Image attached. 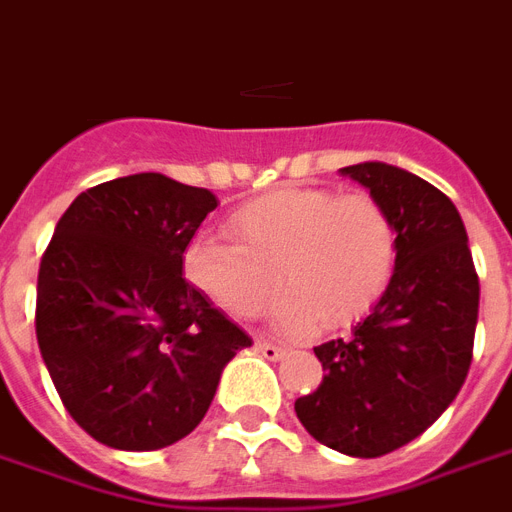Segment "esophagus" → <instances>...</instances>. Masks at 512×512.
I'll return each instance as SVG.
<instances>
[{
  "instance_id": "obj_1",
  "label": "esophagus",
  "mask_w": 512,
  "mask_h": 512,
  "mask_svg": "<svg viewBox=\"0 0 512 512\" xmlns=\"http://www.w3.org/2000/svg\"><path fill=\"white\" fill-rule=\"evenodd\" d=\"M255 350L265 357V360H281L284 357V347H278V344L268 342V339H257Z\"/></svg>"
}]
</instances>
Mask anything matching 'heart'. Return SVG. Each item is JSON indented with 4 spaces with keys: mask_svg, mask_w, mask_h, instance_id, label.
Here are the masks:
<instances>
[{
    "mask_svg": "<svg viewBox=\"0 0 512 512\" xmlns=\"http://www.w3.org/2000/svg\"><path fill=\"white\" fill-rule=\"evenodd\" d=\"M226 228L234 244L197 236L184 249V276L236 318H257L273 294V326L286 336L342 328L363 318L397 265V228L371 194L278 189L236 207Z\"/></svg>",
    "mask_w": 512,
    "mask_h": 512,
    "instance_id": "1",
    "label": "heart"
}]
</instances>
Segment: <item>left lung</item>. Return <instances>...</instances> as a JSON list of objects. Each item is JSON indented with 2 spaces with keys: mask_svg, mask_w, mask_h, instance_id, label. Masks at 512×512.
Segmentation results:
<instances>
[{
  "mask_svg": "<svg viewBox=\"0 0 512 512\" xmlns=\"http://www.w3.org/2000/svg\"><path fill=\"white\" fill-rule=\"evenodd\" d=\"M342 176L392 215L397 265L350 339L315 347L326 376L294 410L331 450L381 458L421 436L458 397L473 357L479 276L447 194L386 162L350 165Z\"/></svg>",
  "mask_w": 512,
  "mask_h": 512,
  "instance_id": "8db88e82",
  "label": "left lung"
}]
</instances>
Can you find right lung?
Listing matches in <instances>:
<instances>
[{
  "label": "right lung",
  "instance_id": "1",
  "mask_svg": "<svg viewBox=\"0 0 512 512\" xmlns=\"http://www.w3.org/2000/svg\"><path fill=\"white\" fill-rule=\"evenodd\" d=\"M213 191L162 173L86 189L41 257L36 339L62 405L97 442L162 450L205 418L252 339L186 281V244Z\"/></svg>",
  "mask_w": 512,
  "mask_h": 512
}]
</instances>
